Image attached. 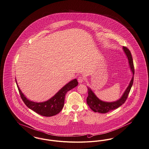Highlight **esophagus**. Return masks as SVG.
Returning a JSON list of instances; mask_svg holds the SVG:
<instances>
[{
	"label": "esophagus",
	"instance_id": "34e87169",
	"mask_svg": "<svg viewBox=\"0 0 149 149\" xmlns=\"http://www.w3.org/2000/svg\"><path fill=\"white\" fill-rule=\"evenodd\" d=\"M78 82H79V83H82L83 82V81H84V78L83 77H80L78 78Z\"/></svg>",
	"mask_w": 149,
	"mask_h": 149
}]
</instances>
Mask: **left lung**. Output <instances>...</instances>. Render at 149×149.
<instances>
[{
	"label": "left lung",
	"mask_w": 149,
	"mask_h": 149,
	"mask_svg": "<svg viewBox=\"0 0 149 149\" xmlns=\"http://www.w3.org/2000/svg\"><path fill=\"white\" fill-rule=\"evenodd\" d=\"M123 49L128 58L130 68L133 75L129 85L125 89V91L123 93L122 96L120 97V98L113 102H106L100 100L98 97H97L95 93L91 89V88L87 87L88 96L87 98V103L89 107L91 109V110H93L94 112H97L102 114L108 113L115 109H117L118 107L122 105L125 102V100L128 97L133 83L134 69L133 59L130 51L125 47H123Z\"/></svg>",
	"instance_id": "1"
}]
</instances>
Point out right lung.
<instances>
[{"label": "right lung", "instance_id": "add662e5", "mask_svg": "<svg viewBox=\"0 0 149 149\" xmlns=\"http://www.w3.org/2000/svg\"><path fill=\"white\" fill-rule=\"evenodd\" d=\"M16 82L21 97L25 104L35 113L44 116H52L58 114L63 107L65 97L66 93L77 87L78 84L77 79H73L65 85L53 96L47 101L36 102L27 99L20 90L16 79Z\"/></svg>", "mask_w": 149, "mask_h": 149}]
</instances>
